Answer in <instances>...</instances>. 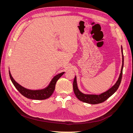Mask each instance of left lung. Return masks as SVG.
I'll return each mask as SVG.
<instances>
[{"label":"left lung","instance_id":"1","mask_svg":"<svg viewBox=\"0 0 133 133\" xmlns=\"http://www.w3.org/2000/svg\"><path fill=\"white\" fill-rule=\"evenodd\" d=\"M122 49V66L121 71L119 75V78L117 80V82L114 85L112 86L107 91L103 92V93L100 94L99 95H94V94H83V92L80 91L78 88L77 83H76V77L75 76L74 82H73V90L74 94L79 100L83 102L91 104H97L99 103H102L104 102H105L111 96L114 92L118 90V88L120 85V83L122 81V75H123V69L124 66V55L123 53V48L121 46Z\"/></svg>","mask_w":133,"mask_h":133}]
</instances>
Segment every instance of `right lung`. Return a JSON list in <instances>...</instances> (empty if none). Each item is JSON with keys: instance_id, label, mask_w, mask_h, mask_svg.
<instances>
[{"instance_id": "obj_1", "label": "right lung", "mask_w": 133, "mask_h": 133, "mask_svg": "<svg viewBox=\"0 0 133 133\" xmlns=\"http://www.w3.org/2000/svg\"><path fill=\"white\" fill-rule=\"evenodd\" d=\"M9 73L10 78L13 83V85L16 88L19 92L20 93L22 94L24 96L31 99L34 100H44L49 98L50 96L53 93L54 91L56 83L58 81V80L61 77V76L64 74V72L60 73L57 75H55L54 77L52 79L50 83L47 87L41 90H30L26 89L23 87L15 81V80L12 77L10 74V72L9 70Z\"/></svg>"}]
</instances>
